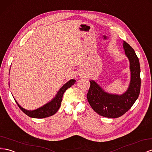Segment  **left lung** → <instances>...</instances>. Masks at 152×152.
Listing matches in <instances>:
<instances>
[{"instance_id": "obj_1", "label": "left lung", "mask_w": 152, "mask_h": 152, "mask_svg": "<svg viewBox=\"0 0 152 152\" xmlns=\"http://www.w3.org/2000/svg\"><path fill=\"white\" fill-rule=\"evenodd\" d=\"M123 47L130 63V80L126 91L121 95L109 93L95 80H90L88 101L92 109L102 116L116 118L124 115L135 103L140 93L141 69L139 59L134 49L125 41Z\"/></svg>"}]
</instances>
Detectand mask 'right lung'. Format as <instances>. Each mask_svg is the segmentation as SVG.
Returning <instances> with one entry per match:
<instances>
[{
  "label": "right lung",
  "instance_id": "add662e5",
  "mask_svg": "<svg viewBox=\"0 0 152 152\" xmlns=\"http://www.w3.org/2000/svg\"><path fill=\"white\" fill-rule=\"evenodd\" d=\"M76 82L74 79H71L69 81H68L66 84H64L62 87L60 88V89L57 93L56 95L53 99L48 102V103L45 104L44 105L40 107L34 109V110H27L22 107L21 106L19 105L17 102H16V103L17 104L20 109H21L22 111L25 113L26 115L29 116L31 118H44L51 116L54 115V114L57 113V110H59L60 106L61 105V102H62V98L63 94L65 92V91L69 88H70L72 86L75 84ZM10 85V83H9Z\"/></svg>",
  "mask_w": 152,
  "mask_h": 152
}]
</instances>
